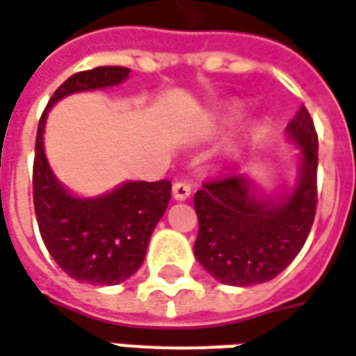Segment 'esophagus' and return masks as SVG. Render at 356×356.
Returning <instances> with one entry per match:
<instances>
[{
    "label": "esophagus",
    "mask_w": 356,
    "mask_h": 356,
    "mask_svg": "<svg viewBox=\"0 0 356 356\" xmlns=\"http://www.w3.org/2000/svg\"><path fill=\"white\" fill-rule=\"evenodd\" d=\"M189 195H191V188H189L188 184L176 181L175 186H172V197H175L176 201H186Z\"/></svg>",
    "instance_id": "34e87169"
}]
</instances>
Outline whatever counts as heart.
<instances>
[{
	"label": "heart",
	"instance_id": "1",
	"mask_svg": "<svg viewBox=\"0 0 356 356\" xmlns=\"http://www.w3.org/2000/svg\"><path fill=\"white\" fill-rule=\"evenodd\" d=\"M241 113H243V111H241V108H235V110L229 113V119H232V121H235V119L241 118Z\"/></svg>",
	"mask_w": 356,
	"mask_h": 356
}]
</instances>
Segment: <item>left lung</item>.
Masks as SVG:
<instances>
[{
	"label": "left lung",
	"instance_id": "8db88e82",
	"mask_svg": "<svg viewBox=\"0 0 356 356\" xmlns=\"http://www.w3.org/2000/svg\"><path fill=\"white\" fill-rule=\"evenodd\" d=\"M286 140L298 147L294 186L261 193L252 175L204 184L193 197L199 235L193 252L216 281L252 286L284 271L305 245L316 207L318 140L309 111L300 108Z\"/></svg>",
	"mask_w": 356,
	"mask_h": 356
}]
</instances>
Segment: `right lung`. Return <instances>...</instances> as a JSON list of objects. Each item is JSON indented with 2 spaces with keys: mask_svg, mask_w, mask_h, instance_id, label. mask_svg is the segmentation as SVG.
<instances>
[{
  "mask_svg": "<svg viewBox=\"0 0 356 356\" xmlns=\"http://www.w3.org/2000/svg\"><path fill=\"white\" fill-rule=\"evenodd\" d=\"M131 70L98 66L62 83L40 119L33 161V207L47 250L62 271L79 282L111 286L136 273L147 243L170 201V181H121L102 195L83 197L62 184L45 155L49 111L77 92L118 87Z\"/></svg>",
  "mask_w": 356,
  "mask_h": 356,
  "instance_id": "add662e5",
  "label": "right lung"
}]
</instances>
